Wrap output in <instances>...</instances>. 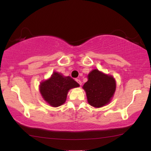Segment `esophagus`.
I'll return each instance as SVG.
<instances>
[{"mask_svg":"<svg viewBox=\"0 0 151 151\" xmlns=\"http://www.w3.org/2000/svg\"><path fill=\"white\" fill-rule=\"evenodd\" d=\"M76 81L79 83V84H80V86H82V82H81V81L80 80H78V79H76Z\"/></svg>","mask_w":151,"mask_h":151,"instance_id":"obj_1","label":"esophagus"}]
</instances>
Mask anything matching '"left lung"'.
<instances>
[{"instance_id": "8db88e82", "label": "left lung", "mask_w": 151, "mask_h": 151, "mask_svg": "<svg viewBox=\"0 0 151 151\" xmlns=\"http://www.w3.org/2000/svg\"><path fill=\"white\" fill-rule=\"evenodd\" d=\"M88 80L83 86L90 105L99 108L110 103L116 89L113 76L94 69L88 76Z\"/></svg>"}]
</instances>
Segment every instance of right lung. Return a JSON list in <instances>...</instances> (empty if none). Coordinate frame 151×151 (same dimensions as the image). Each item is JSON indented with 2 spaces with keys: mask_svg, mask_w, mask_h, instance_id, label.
<instances>
[{
  "mask_svg": "<svg viewBox=\"0 0 151 151\" xmlns=\"http://www.w3.org/2000/svg\"><path fill=\"white\" fill-rule=\"evenodd\" d=\"M79 86V83L70 76L65 77L54 71L49 79L40 83V92L46 103L57 107L65 103L69 90Z\"/></svg>",
  "mask_w": 151,
  "mask_h": 151,
  "instance_id": "1",
  "label": "right lung"
}]
</instances>
